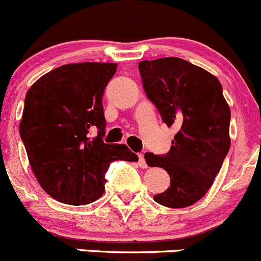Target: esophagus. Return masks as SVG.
Wrapping results in <instances>:
<instances>
[{
	"instance_id": "34e87169",
	"label": "esophagus",
	"mask_w": 261,
	"mask_h": 261,
	"mask_svg": "<svg viewBox=\"0 0 261 261\" xmlns=\"http://www.w3.org/2000/svg\"><path fill=\"white\" fill-rule=\"evenodd\" d=\"M138 165L141 169H147V164H146V160H144L143 153L138 154Z\"/></svg>"
}]
</instances>
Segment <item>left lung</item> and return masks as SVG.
Returning a JSON list of instances; mask_svg holds the SVG:
<instances>
[{
    "label": "left lung",
    "instance_id": "1",
    "mask_svg": "<svg viewBox=\"0 0 261 261\" xmlns=\"http://www.w3.org/2000/svg\"><path fill=\"white\" fill-rule=\"evenodd\" d=\"M138 68L162 122L177 129L166 154H144L148 166L170 175V188L153 199L169 208L189 207L212 187L231 146V112L222 85L202 67L176 57L142 61Z\"/></svg>",
    "mask_w": 261,
    "mask_h": 261
}]
</instances>
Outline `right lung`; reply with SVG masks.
I'll list each match as a JSON object with an SVG mask.
<instances>
[{"label": "right lung", "mask_w": 261, "mask_h": 261, "mask_svg": "<svg viewBox=\"0 0 261 261\" xmlns=\"http://www.w3.org/2000/svg\"><path fill=\"white\" fill-rule=\"evenodd\" d=\"M117 63L84 62L54 68L25 96L20 136L44 192L61 203L89 204L105 190V174L115 160L138 161L125 144L102 142V95ZM91 130L98 136L91 139Z\"/></svg>", "instance_id": "right-lung-1"}]
</instances>
